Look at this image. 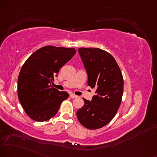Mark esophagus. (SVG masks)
I'll return each instance as SVG.
<instances>
[{
	"label": "esophagus",
	"mask_w": 157,
	"mask_h": 157,
	"mask_svg": "<svg viewBox=\"0 0 157 157\" xmlns=\"http://www.w3.org/2000/svg\"><path fill=\"white\" fill-rule=\"evenodd\" d=\"M70 97H71V98H77V96L75 95V94H70Z\"/></svg>",
	"instance_id": "34e87169"
}]
</instances>
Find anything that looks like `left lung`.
<instances>
[{
  "label": "left lung",
  "instance_id": "left-lung-1",
  "mask_svg": "<svg viewBox=\"0 0 157 157\" xmlns=\"http://www.w3.org/2000/svg\"><path fill=\"white\" fill-rule=\"evenodd\" d=\"M88 75L87 84L95 90L91 101L76 112L79 122L90 129L101 128L115 117L121 105L124 80L114 57L98 48L78 49Z\"/></svg>",
  "mask_w": 157,
  "mask_h": 157
}]
</instances>
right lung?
Returning <instances> with one entry per match:
<instances>
[{"label":"right lung","mask_w":157,"mask_h":157,"mask_svg":"<svg viewBox=\"0 0 157 157\" xmlns=\"http://www.w3.org/2000/svg\"><path fill=\"white\" fill-rule=\"evenodd\" d=\"M74 48L46 46L38 49L25 61L18 77V98L29 117L45 121L57 113L66 92L52 87L51 82L59 69L73 57Z\"/></svg>","instance_id":"1"}]
</instances>
